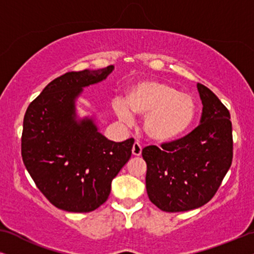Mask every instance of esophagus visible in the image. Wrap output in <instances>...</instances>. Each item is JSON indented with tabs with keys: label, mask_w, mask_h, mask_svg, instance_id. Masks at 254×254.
I'll use <instances>...</instances> for the list:
<instances>
[{
	"label": "esophagus",
	"mask_w": 254,
	"mask_h": 254,
	"mask_svg": "<svg viewBox=\"0 0 254 254\" xmlns=\"http://www.w3.org/2000/svg\"><path fill=\"white\" fill-rule=\"evenodd\" d=\"M131 152H133L134 156H140L142 152V147L138 142H135L133 144V148H131Z\"/></svg>",
	"instance_id": "obj_1"
}]
</instances>
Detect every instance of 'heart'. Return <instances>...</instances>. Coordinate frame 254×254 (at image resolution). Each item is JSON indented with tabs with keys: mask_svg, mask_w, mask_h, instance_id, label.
<instances>
[{
	"mask_svg": "<svg viewBox=\"0 0 254 254\" xmlns=\"http://www.w3.org/2000/svg\"><path fill=\"white\" fill-rule=\"evenodd\" d=\"M117 117L130 125L134 114L144 117L143 128L152 141L165 143L182 136L193 124L196 106L193 97L168 83L144 79L128 89L126 100L113 102Z\"/></svg>",
	"mask_w": 254,
	"mask_h": 254,
	"instance_id": "1",
	"label": "heart"
}]
</instances>
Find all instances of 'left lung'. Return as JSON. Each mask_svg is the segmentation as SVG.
Returning a JSON list of instances; mask_svg holds the SVG:
<instances>
[{
  "instance_id": "1",
  "label": "left lung",
  "mask_w": 254,
  "mask_h": 254,
  "mask_svg": "<svg viewBox=\"0 0 254 254\" xmlns=\"http://www.w3.org/2000/svg\"><path fill=\"white\" fill-rule=\"evenodd\" d=\"M202 116L185 137L142 150L147 163L145 187L159 209L177 213L195 209L215 195L232 162L230 113L215 93L196 85Z\"/></svg>"
}]
</instances>
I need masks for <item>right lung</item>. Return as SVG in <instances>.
<instances>
[{
	"instance_id": "right-lung-1",
	"label": "right lung",
	"mask_w": 254,
	"mask_h": 254,
	"mask_svg": "<svg viewBox=\"0 0 254 254\" xmlns=\"http://www.w3.org/2000/svg\"><path fill=\"white\" fill-rule=\"evenodd\" d=\"M114 65L65 72L27 107L22 157L40 192L62 210L89 213L105 202L111 184L131 156L134 140L114 142L95 116L79 118L76 100L86 86L106 79Z\"/></svg>"
}]
</instances>
